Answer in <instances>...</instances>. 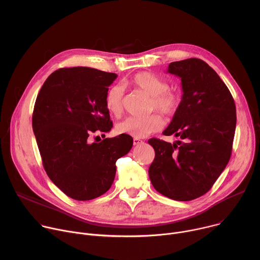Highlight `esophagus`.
<instances>
[{"label":"esophagus","instance_id":"34e87169","mask_svg":"<svg viewBox=\"0 0 260 260\" xmlns=\"http://www.w3.org/2000/svg\"><path fill=\"white\" fill-rule=\"evenodd\" d=\"M141 143H143L142 140H140L139 138H134V145H139Z\"/></svg>","mask_w":260,"mask_h":260}]
</instances>
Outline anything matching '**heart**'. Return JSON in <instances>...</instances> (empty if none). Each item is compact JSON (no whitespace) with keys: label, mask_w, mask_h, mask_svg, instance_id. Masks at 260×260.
Masks as SVG:
<instances>
[{"label":"heart","mask_w":260,"mask_h":260,"mask_svg":"<svg viewBox=\"0 0 260 260\" xmlns=\"http://www.w3.org/2000/svg\"><path fill=\"white\" fill-rule=\"evenodd\" d=\"M131 84L150 98V110H156L166 116L175 115L181 105L180 96L169 90L170 85L162 78L154 74L142 72L131 79ZM124 89L121 85L110 87L106 93L105 104L111 114L119 116L123 110ZM164 126V119L159 114H152L147 117H127L116 125L119 134L129 135L135 138H143L149 134L158 132Z\"/></svg>","instance_id":"1"}]
</instances>
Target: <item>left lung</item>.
Returning <instances> with one entry per match:
<instances>
[{"mask_svg": "<svg viewBox=\"0 0 260 260\" xmlns=\"http://www.w3.org/2000/svg\"><path fill=\"white\" fill-rule=\"evenodd\" d=\"M168 72L181 78L183 94L164 135H174L180 141H148L155 151L148 174L162 196L192 201L211 189L230 161L236 105L225 83L202 59L171 62Z\"/></svg>", "mask_w": 260, "mask_h": 260, "instance_id": "8db88e82", "label": "left lung"}]
</instances>
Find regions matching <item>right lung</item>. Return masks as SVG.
Returning <instances> with one entry per match:
<instances>
[{
  "label": "right lung",
  "instance_id": "obj_1",
  "mask_svg": "<svg viewBox=\"0 0 260 260\" xmlns=\"http://www.w3.org/2000/svg\"><path fill=\"white\" fill-rule=\"evenodd\" d=\"M116 78L115 73L86 67L62 68L46 79L37 96L32 131L43 167L73 200L90 201L107 192L117 159L132 149L133 138L124 134L90 142V136L113 126L105 98Z\"/></svg>",
  "mask_w": 260,
  "mask_h": 260
}]
</instances>
